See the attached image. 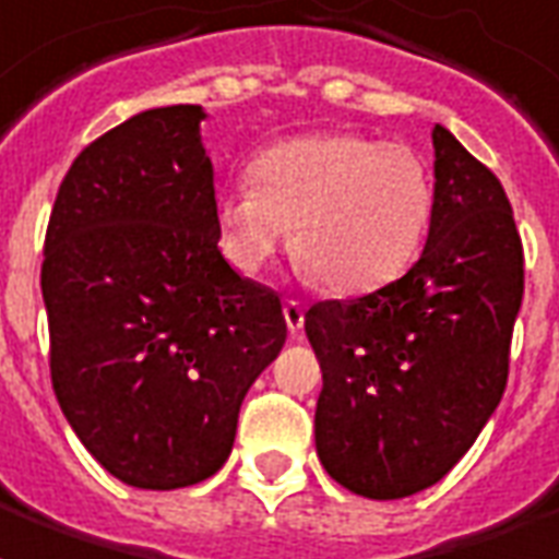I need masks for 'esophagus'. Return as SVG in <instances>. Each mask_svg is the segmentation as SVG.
Masks as SVG:
<instances>
[{"label": "esophagus", "mask_w": 559, "mask_h": 559, "mask_svg": "<svg viewBox=\"0 0 559 559\" xmlns=\"http://www.w3.org/2000/svg\"><path fill=\"white\" fill-rule=\"evenodd\" d=\"M284 320H287V329L293 334L301 332V325H305V308H301L299 301H287L284 305Z\"/></svg>", "instance_id": "34e87169"}]
</instances>
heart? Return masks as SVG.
<instances>
[{
  "label": "heart",
  "mask_w": 559,
  "mask_h": 559,
  "mask_svg": "<svg viewBox=\"0 0 559 559\" xmlns=\"http://www.w3.org/2000/svg\"><path fill=\"white\" fill-rule=\"evenodd\" d=\"M254 186H230L216 222L230 263L258 275L290 230L293 258L341 296L400 278L432 222V180L403 144L358 132H311L269 144L251 163Z\"/></svg>",
  "instance_id": "obj_1"
}]
</instances>
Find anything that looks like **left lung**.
<instances>
[{"instance_id": "1", "label": "left lung", "mask_w": 559, "mask_h": 559, "mask_svg": "<svg viewBox=\"0 0 559 559\" xmlns=\"http://www.w3.org/2000/svg\"><path fill=\"white\" fill-rule=\"evenodd\" d=\"M432 222L382 290L317 301V456L341 486L396 500L436 486L495 415L510 373L524 254L507 192L448 127L432 130Z\"/></svg>"}]
</instances>
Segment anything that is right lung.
<instances>
[{
    "label": "right lung",
    "instance_id": "add662e5",
    "mask_svg": "<svg viewBox=\"0 0 559 559\" xmlns=\"http://www.w3.org/2000/svg\"><path fill=\"white\" fill-rule=\"evenodd\" d=\"M201 121V106H163L88 144L44 242L59 406L91 456L135 489L213 477L248 388L287 341L278 293L218 248Z\"/></svg>",
    "mask_w": 559,
    "mask_h": 559
}]
</instances>
